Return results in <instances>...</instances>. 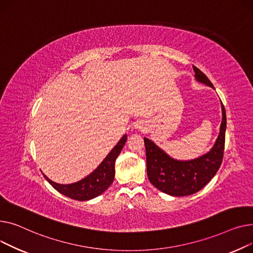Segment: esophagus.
<instances>
[{
    "mask_svg": "<svg viewBox=\"0 0 253 253\" xmlns=\"http://www.w3.org/2000/svg\"><path fill=\"white\" fill-rule=\"evenodd\" d=\"M135 127H136V128H139V129H142V128H143V123H137V124L135 125Z\"/></svg>",
    "mask_w": 253,
    "mask_h": 253,
    "instance_id": "34e87169",
    "label": "esophagus"
}]
</instances>
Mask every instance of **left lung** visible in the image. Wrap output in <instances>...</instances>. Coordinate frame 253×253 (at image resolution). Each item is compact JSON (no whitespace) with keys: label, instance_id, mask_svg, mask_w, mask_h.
<instances>
[{"label":"left lung","instance_id":"8db88e82","mask_svg":"<svg viewBox=\"0 0 253 253\" xmlns=\"http://www.w3.org/2000/svg\"><path fill=\"white\" fill-rule=\"evenodd\" d=\"M193 69L198 82L213 87L200 69L195 66H193ZM221 112L219 133L213 147L210 152L195 159H173L151 140L144 138L148 179L155 188L171 196H188L201 190L212 179L221 165L225 150L227 116L222 103Z\"/></svg>","mask_w":253,"mask_h":253}]
</instances>
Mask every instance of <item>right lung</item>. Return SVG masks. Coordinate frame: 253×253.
<instances>
[{
  "label": "right lung",
  "mask_w": 253,
  "mask_h": 253,
  "mask_svg": "<svg viewBox=\"0 0 253 253\" xmlns=\"http://www.w3.org/2000/svg\"><path fill=\"white\" fill-rule=\"evenodd\" d=\"M126 141V135H124L123 138L112 148L108 155L100 163L99 167L92 173L77 183L68 185L57 184L43 174L44 179L52 185L54 189L64 196L79 201L91 200L101 195L112 184L115 174V160L117 156L120 155Z\"/></svg>",
  "instance_id": "right-lung-1"
}]
</instances>
